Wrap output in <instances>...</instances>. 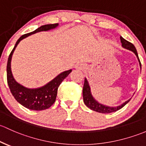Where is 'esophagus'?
<instances>
[{
	"instance_id": "esophagus-1",
	"label": "esophagus",
	"mask_w": 146,
	"mask_h": 146,
	"mask_svg": "<svg viewBox=\"0 0 146 146\" xmlns=\"http://www.w3.org/2000/svg\"><path fill=\"white\" fill-rule=\"evenodd\" d=\"M80 68H81V69H82V67H80Z\"/></svg>"
}]
</instances>
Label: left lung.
I'll list each match as a JSON object with an SVG mask.
<instances>
[{
  "mask_svg": "<svg viewBox=\"0 0 146 146\" xmlns=\"http://www.w3.org/2000/svg\"><path fill=\"white\" fill-rule=\"evenodd\" d=\"M120 40H121V46H123V48L127 49V50H129L132 52H133L135 53V55L137 57L138 60L139 61V64H140V67L141 69V64L140 62V60L139 58V55H138L137 50H136L135 46L132 44L130 42L127 41V40L124 39V38H122L121 36H120ZM83 98H84V102L85 103V105L88 107V108H90L92 110L96 111V112H100V113H111V112H116V111L119 110L121 108H122L123 107L125 106L127 103H128L129 100L131 99H129V100H127L125 103H124L123 104H121V106H119L117 107H108L106 106H104V105H102L100 103H99L98 102L96 101L95 99L94 98L92 95H91V89H90L89 84H88V81L86 79H84V87H83Z\"/></svg>",
  "mask_w": 146,
  "mask_h": 146,
  "instance_id": "8db88e82",
  "label": "left lung"
}]
</instances>
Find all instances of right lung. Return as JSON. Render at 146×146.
I'll return each mask as SVG.
<instances>
[{
	"mask_svg": "<svg viewBox=\"0 0 146 146\" xmlns=\"http://www.w3.org/2000/svg\"><path fill=\"white\" fill-rule=\"evenodd\" d=\"M58 26V23L43 25L32 32L22 35L16 42L14 48L13 49L10 55H9L7 64V84H8L10 91H11L12 94L14 96L15 100L18 103H20L22 106L29 110H43L48 109L50 106H52V105L55 103V99H56L58 87L62 83V81L70 74V73L72 72V70H67V71L63 72L60 74L55 79L50 81L49 83L40 87V88L30 89V88H25L23 86L18 84L13 77L11 72V67H10V62H11L13 53L15 48L17 47L18 43L23 38H26L31 34H35V33L43 31H48V30L55 28Z\"/></svg>",
	"mask_w": 146,
	"mask_h": 146,
	"instance_id": "right-lung-1",
	"label": "right lung"
}]
</instances>
